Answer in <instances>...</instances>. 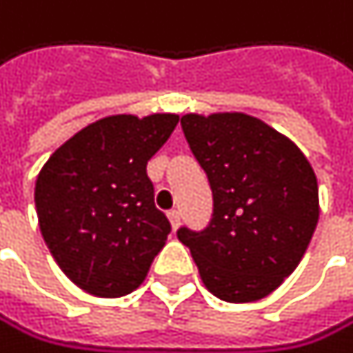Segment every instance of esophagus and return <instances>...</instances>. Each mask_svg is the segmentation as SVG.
<instances>
[{"label":"esophagus","instance_id":"esophagus-1","mask_svg":"<svg viewBox=\"0 0 353 353\" xmlns=\"http://www.w3.org/2000/svg\"><path fill=\"white\" fill-rule=\"evenodd\" d=\"M167 216H169V222H171L173 228H178V226H180V212H178V210L167 212Z\"/></svg>","mask_w":353,"mask_h":353}]
</instances>
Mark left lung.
I'll return each mask as SVG.
<instances>
[{
    "label": "left lung",
    "instance_id": "1",
    "mask_svg": "<svg viewBox=\"0 0 353 353\" xmlns=\"http://www.w3.org/2000/svg\"><path fill=\"white\" fill-rule=\"evenodd\" d=\"M182 131L208 173L214 212L205 228L182 226L178 239L214 296L265 299L296 269L314 237L316 173L288 137L248 114H186Z\"/></svg>",
    "mask_w": 353,
    "mask_h": 353
}]
</instances>
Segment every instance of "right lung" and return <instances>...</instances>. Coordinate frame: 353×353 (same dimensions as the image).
I'll use <instances>...</instances> for the list:
<instances>
[{"instance_id":"add662e5","label":"right lung","mask_w":353,"mask_h":353,"mask_svg":"<svg viewBox=\"0 0 353 353\" xmlns=\"http://www.w3.org/2000/svg\"><path fill=\"white\" fill-rule=\"evenodd\" d=\"M180 116H108L67 139L35 182L39 230L61 271L88 294L139 288L171 224L145 165Z\"/></svg>"}]
</instances>
